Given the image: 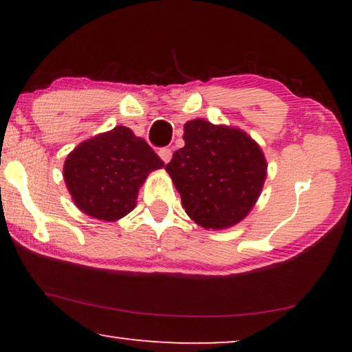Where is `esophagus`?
<instances>
[{
  "instance_id": "esophagus-1",
  "label": "esophagus",
  "mask_w": 352,
  "mask_h": 352,
  "mask_svg": "<svg viewBox=\"0 0 352 352\" xmlns=\"http://www.w3.org/2000/svg\"><path fill=\"white\" fill-rule=\"evenodd\" d=\"M158 155H160V158L165 163H168L171 160V155H173V152H171V148L170 147H162L160 151H158Z\"/></svg>"
}]
</instances>
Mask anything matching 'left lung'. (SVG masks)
Listing matches in <instances>:
<instances>
[{"instance_id": "obj_1", "label": "left lung", "mask_w": 352, "mask_h": 352, "mask_svg": "<svg viewBox=\"0 0 352 352\" xmlns=\"http://www.w3.org/2000/svg\"><path fill=\"white\" fill-rule=\"evenodd\" d=\"M184 142L165 170L186 213L206 229L237 224L253 208L266 179L261 148L247 133L201 118L184 124Z\"/></svg>"}]
</instances>
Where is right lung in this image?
Listing matches in <instances>:
<instances>
[{
    "mask_svg": "<svg viewBox=\"0 0 352 352\" xmlns=\"http://www.w3.org/2000/svg\"><path fill=\"white\" fill-rule=\"evenodd\" d=\"M165 163L142 138L115 126L81 142L67 157L64 179L75 205L102 221H117L134 206L147 175Z\"/></svg>",
    "mask_w": 352,
    "mask_h": 352,
    "instance_id": "obj_1",
    "label": "right lung"
}]
</instances>
